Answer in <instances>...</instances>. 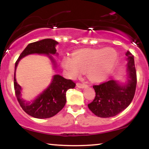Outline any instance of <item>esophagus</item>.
<instances>
[{"label": "esophagus", "instance_id": "esophagus-1", "mask_svg": "<svg viewBox=\"0 0 149 149\" xmlns=\"http://www.w3.org/2000/svg\"><path fill=\"white\" fill-rule=\"evenodd\" d=\"M77 87H79V88H85V87H87V85H85V84H83V83H77Z\"/></svg>", "mask_w": 149, "mask_h": 149}]
</instances>
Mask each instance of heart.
<instances>
[{"label": "heart", "mask_w": 149, "mask_h": 149, "mask_svg": "<svg viewBox=\"0 0 149 149\" xmlns=\"http://www.w3.org/2000/svg\"><path fill=\"white\" fill-rule=\"evenodd\" d=\"M117 58V52L112 48L85 49L74 53L72 58H64L62 67L72 78L78 77L81 72H85L89 81L97 82L111 72Z\"/></svg>", "instance_id": "heart-1"}]
</instances>
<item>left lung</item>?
<instances>
[{
    "instance_id": "8db88e82",
    "label": "left lung",
    "mask_w": 149,
    "mask_h": 149,
    "mask_svg": "<svg viewBox=\"0 0 149 149\" xmlns=\"http://www.w3.org/2000/svg\"><path fill=\"white\" fill-rule=\"evenodd\" d=\"M127 58V81L110 80L93 85L95 97L88 104L89 110L99 117L108 118L118 115L130 104L135 94L136 71L134 58L131 53L125 54Z\"/></svg>"
}]
</instances>
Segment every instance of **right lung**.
<instances>
[{
    "instance_id": "1",
    "label": "right lung",
    "mask_w": 149,
    "mask_h": 149,
    "mask_svg": "<svg viewBox=\"0 0 149 149\" xmlns=\"http://www.w3.org/2000/svg\"><path fill=\"white\" fill-rule=\"evenodd\" d=\"M58 44V42L52 38H46L28 44L15 62L14 72L15 95L22 109L28 115L34 118L47 119L56 115L66 104L67 90L74 88L76 84L70 79H65L60 74H55L50 85L42 93L32 100L27 101L22 97V87L17 83L15 78L16 69L19 61L24 57L31 54H38L48 57L52 62L53 68L56 70V61L52 55H58L56 49Z\"/></svg>"
}]
</instances>
